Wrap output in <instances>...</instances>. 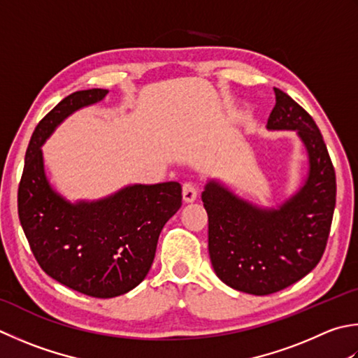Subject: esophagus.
Wrapping results in <instances>:
<instances>
[{"mask_svg":"<svg viewBox=\"0 0 358 358\" xmlns=\"http://www.w3.org/2000/svg\"><path fill=\"white\" fill-rule=\"evenodd\" d=\"M197 199V187L194 183H185L183 185V200L186 203H191Z\"/></svg>","mask_w":358,"mask_h":358,"instance_id":"obj_1","label":"esophagus"}]
</instances>
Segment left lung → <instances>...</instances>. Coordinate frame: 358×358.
<instances>
[{"label":"left lung","mask_w":358,"mask_h":358,"mask_svg":"<svg viewBox=\"0 0 358 358\" xmlns=\"http://www.w3.org/2000/svg\"><path fill=\"white\" fill-rule=\"evenodd\" d=\"M268 130H295L309 155L304 185L282 205L261 208L211 180L201 194L215 275L231 289L270 295L310 273L323 256L337 195L335 171L317 124L279 88Z\"/></svg>","instance_id":"left-lung-1"}]
</instances>
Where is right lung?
<instances>
[{"label": "right lung", "instance_id": "add662e5", "mask_svg": "<svg viewBox=\"0 0 358 358\" xmlns=\"http://www.w3.org/2000/svg\"><path fill=\"white\" fill-rule=\"evenodd\" d=\"M108 90L76 91L35 127L18 186V215L26 239L48 276L93 298H115L149 273L161 229L181 206L177 181L131 185L96 201L71 203L49 185L41 145L79 108Z\"/></svg>", "mask_w": 358, "mask_h": 358}]
</instances>
